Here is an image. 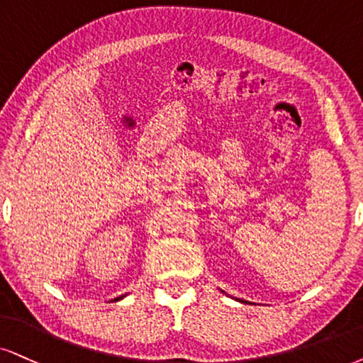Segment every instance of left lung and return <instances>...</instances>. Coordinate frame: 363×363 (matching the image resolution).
I'll return each instance as SVG.
<instances>
[{
	"mask_svg": "<svg viewBox=\"0 0 363 363\" xmlns=\"http://www.w3.org/2000/svg\"><path fill=\"white\" fill-rule=\"evenodd\" d=\"M240 301H241V300H240Z\"/></svg>",
	"mask_w": 363,
	"mask_h": 363,
	"instance_id": "1",
	"label": "left lung"
}]
</instances>
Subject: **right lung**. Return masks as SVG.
<instances>
[{
  "label": "right lung",
  "instance_id": "add662e5",
  "mask_svg": "<svg viewBox=\"0 0 363 363\" xmlns=\"http://www.w3.org/2000/svg\"><path fill=\"white\" fill-rule=\"evenodd\" d=\"M118 300H122V296H118V298H116V300H113V301H118Z\"/></svg>",
  "mask_w": 363,
  "mask_h": 363
}]
</instances>
